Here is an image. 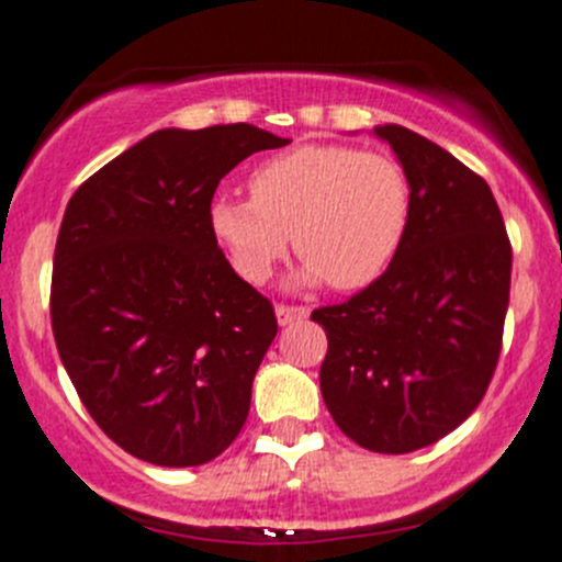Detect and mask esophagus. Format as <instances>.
I'll list each match as a JSON object with an SVG mask.
<instances>
[{"instance_id": "1", "label": "esophagus", "mask_w": 562, "mask_h": 562, "mask_svg": "<svg viewBox=\"0 0 562 562\" xmlns=\"http://www.w3.org/2000/svg\"><path fill=\"white\" fill-rule=\"evenodd\" d=\"M310 315L307 307H299V304H277V321L280 326H288V323L304 321Z\"/></svg>"}]
</instances>
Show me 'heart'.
<instances>
[{
	"label": "heart",
	"instance_id": "b5f03b06",
	"mask_svg": "<svg viewBox=\"0 0 562 562\" xmlns=\"http://www.w3.org/2000/svg\"><path fill=\"white\" fill-rule=\"evenodd\" d=\"M249 201L214 195L206 223L241 280L260 285L293 247L304 280L359 291L391 269L413 220L402 162L345 144H304L249 173Z\"/></svg>",
	"mask_w": 562,
	"mask_h": 562
}]
</instances>
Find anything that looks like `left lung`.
<instances>
[{
    "mask_svg": "<svg viewBox=\"0 0 562 562\" xmlns=\"http://www.w3.org/2000/svg\"><path fill=\"white\" fill-rule=\"evenodd\" d=\"M413 184L391 269L348 302L317 307L328 337L321 391L361 449L407 454L479 407L503 348L512 241L490 184L400 124L375 127Z\"/></svg>",
    "mask_w": 562,
    "mask_h": 562,
    "instance_id": "obj_1",
    "label": "left lung"
}]
</instances>
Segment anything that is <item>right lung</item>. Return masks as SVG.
<instances>
[{
  "label": "right lung",
  "mask_w": 562,
  "mask_h": 562,
  "mask_svg": "<svg viewBox=\"0 0 562 562\" xmlns=\"http://www.w3.org/2000/svg\"><path fill=\"white\" fill-rule=\"evenodd\" d=\"M285 144L245 122L157 130L67 203L50 277L56 350L127 454L192 468L245 427L277 317L231 269L206 209L225 173Z\"/></svg>",
  "instance_id": "add662e5"
}]
</instances>
